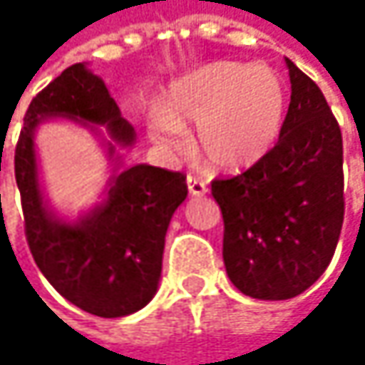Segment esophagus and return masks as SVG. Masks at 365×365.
I'll list each match as a JSON object with an SVG mask.
<instances>
[{"mask_svg": "<svg viewBox=\"0 0 365 365\" xmlns=\"http://www.w3.org/2000/svg\"><path fill=\"white\" fill-rule=\"evenodd\" d=\"M185 183H187V190H190V194L192 196H205L207 194V183L202 182L200 178H192V175H187V180H185Z\"/></svg>", "mask_w": 365, "mask_h": 365, "instance_id": "34e87169", "label": "esophagus"}]
</instances>
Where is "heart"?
I'll use <instances>...</instances> for the list:
<instances>
[{
	"mask_svg": "<svg viewBox=\"0 0 365 365\" xmlns=\"http://www.w3.org/2000/svg\"><path fill=\"white\" fill-rule=\"evenodd\" d=\"M285 110V86L272 69L217 61L173 82L148 128L158 145L182 150L183 126L196 124V150L205 165L239 173L272 150Z\"/></svg>",
	"mask_w": 365,
	"mask_h": 365,
	"instance_id": "1",
	"label": "heart"
}]
</instances>
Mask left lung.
<instances>
[{"mask_svg": "<svg viewBox=\"0 0 365 365\" xmlns=\"http://www.w3.org/2000/svg\"><path fill=\"white\" fill-rule=\"evenodd\" d=\"M285 61L292 101L279 141L245 173L211 183L226 272L257 300L309 289L328 268L344 217L340 126L319 86Z\"/></svg>", "mask_w": 365, "mask_h": 365, "instance_id": "left-lung-1", "label": "left lung"}]
</instances>
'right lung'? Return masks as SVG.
<instances>
[{
    "label": "right lung",
    "instance_id": "obj_1",
    "mask_svg": "<svg viewBox=\"0 0 365 365\" xmlns=\"http://www.w3.org/2000/svg\"><path fill=\"white\" fill-rule=\"evenodd\" d=\"M46 118L103 124L122 148L135 143V128L120 115L103 80L76 63L34 97L14 152L25 235L37 268L78 309L108 319L130 315L158 289L165 235L187 196L185 175L150 165L126 167L111 178L101 205L67 224L48 211L37 180L34 135ZM113 150L110 143V156Z\"/></svg>",
    "mask_w": 365,
    "mask_h": 365
}]
</instances>
